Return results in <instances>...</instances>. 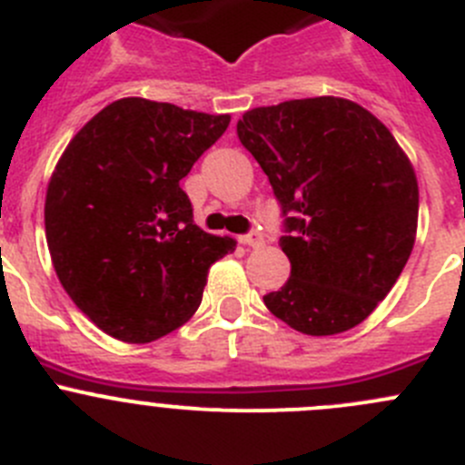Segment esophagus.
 I'll list each match as a JSON object with an SVG mask.
<instances>
[{
	"instance_id": "34e87169",
	"label": "esophagus",
	"mask_w": 465,
	"mask_h": 465,
	"mask_svg": "<svg viewBox=\"0 0 465 465\" xmlns=\"http://www.w3.org/2000/svg\"><path fill=\"white\" fill-rule=\"evenodd\" d=\"M241 245L245 247H252V250H259V247L265 245V241H262L261 233H247V236H241Z\"/></svg>"
}]
</instances>
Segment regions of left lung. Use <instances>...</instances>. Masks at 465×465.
Listing matches in <instances>:
<instances>
[{
  "label": "left lung",
  "mask_w": 465,
  "mask_h": 465,
  "mask_svg": "<svg viewBox=\"0 0 465 465\" xmlns=\"http://www.w3.org/2000/svg\"><path fill=\"white\" fill-rule=\"evenodd\" d=\"M236 133L292 232L281 238L290 279L262 297L267 311L312 337L362 323L414 250L419 182L405 150L371 112L340 96L254 107Z\"/></svg>",
  "instance_id": "8db88e82"
}]
</instances>
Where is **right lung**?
<instances>
[{
  "label": "right lung",
  "instance_id": "right-lung-1",
  "mask_svg": "<svg viewBox=\"0 0 465 465\" xmlns=\"http://www.w3.org/2000/svg\"><path fill=\"white\" fill-rule=\"evenodd\" d=\"M232 116L128 96L103 107L60 154L45 200L51 262L107 335L145 344L193 317L206 274L236 250L206 233L180 189Z\"/></svg>",
  "mask_w": 465,
  "mask_h": 465
}]
</instances>
